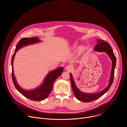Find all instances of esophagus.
<instances>
[{
	"mask_svg": "<svg viewBox=\"0 0 127 127\" xmlns=\"http://www.w3.org/2000/svg\"><path fill=\"white\" fill-rule=\"evenodd\" d=\"M65 69H66V70H67V71H71L72 70V66H70V65H68L66 67Z\"/></svg>",
	"mask_w": 127,
	"mask_h": 127,
	"instance_id": "34e87169",
	"label": "esophagus"
}]
</instances>
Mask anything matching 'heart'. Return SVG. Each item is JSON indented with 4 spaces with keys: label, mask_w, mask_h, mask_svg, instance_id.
<instances>
[{
    "label": "heart",
    "mask_w": 127,
    "mask_h": 127,
    "mask_svg": "<svg viewBox=\"0 0 127 127\" xmlns=\"http://www.w3.org/2000/svg\"><path fill=\"white\" fill-rule=\"evenodd\" d=\"M77 48H78V46H77V45H75L74 46V49H76Z\"/></svg>",
    "instance_id": "heart-1"
}]
</instances>
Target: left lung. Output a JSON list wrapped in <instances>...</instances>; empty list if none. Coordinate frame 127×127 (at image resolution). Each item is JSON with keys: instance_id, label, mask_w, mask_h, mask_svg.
Masks as SVG:
<instances>
[{"instance_id": "1", "label": "left lung", "mask_w": 127, "mask_h": 127, "mask_svg": "<svg viewBox=\"0 0 127 127\" xmlns=\"http://www.w3.org/2000/svg\"><path fill=\"white\" fill-rule=\"evenodd\" d=\"M97 44L95 47L94 50L97 52H105L107 55L109 56L110 58L112 61V67L110 82L108 86L104 90H103L102 91L99 93L95 94L83 93L82 92H81L79 89L77 88L73 80V78L72 76V74L70 73L69 74L71 79L72 88V90H73V93L77 99L84 102L93 101L98 99L109 90L111 86H112V84L114 80L115 69L116 65V57L114 55V52L109 43L101 39H97Z\"/></svg>"}]
</instances>
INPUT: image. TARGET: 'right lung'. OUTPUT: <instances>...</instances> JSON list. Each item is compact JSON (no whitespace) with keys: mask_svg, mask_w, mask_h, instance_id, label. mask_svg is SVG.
Here are the masks:
<instances>
[{"mask_svg":"<svg viewBox=\"0 0 127 127\" xmlns=\"http://www.w3.org/2000/svg\"><path fill=\"white\" fill-rule=\"evenodd\" d=\"M41 41H40V40L37 37L31 38H24L22 39L17 44L15 50L14 52L13 55H12V57L11 59V76L12 81L15 87L24 96L34 101L43 100L48 97L52 91L53 88V85L54 81L62 74L63 71V67H59L55 70L50 71L45 78L42 85L32 90H25L18 85L14 75L13 68V62L15 53L18 51V50H19L20 48L29 45L37 43Z\"/></svg>","mask_w":127,"mask_h":127,"instance_id":"obj_1","label":"right lung"}]
</instances>
